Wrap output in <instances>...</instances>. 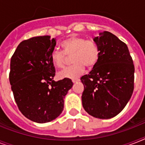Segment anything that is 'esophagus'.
I'll use <instances>...</instances> for the list:
<instances>
[{"label":"esophagus","mask_w":145,"mask_h":145,"mask_svg":"<svg viewBox=\"0 0 145 145\" xmlns=\"http://www.w3.org/2000/svg\"><path fill=\"white\" fill-rule=\"evenodd\" d=\"M80 81V79H73L72 82L73 83H77V82Z\"/></svg>","instance_id":"34e87169"}]
</instances>
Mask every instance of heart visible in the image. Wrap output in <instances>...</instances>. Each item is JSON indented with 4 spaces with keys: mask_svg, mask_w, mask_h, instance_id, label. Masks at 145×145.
<instances>
[{
    "mask_svg": "<svg viewBox=\"0 0 145 145\" xmlns=\"http://www.w3.org/2000/svg\"><path fill=\"white\" fill-rule=\"evenodd\" d=\"M63 52L55 50L51 52L50 59L52 65L56 68H63L68 59L71 56L72 65L59 71L58 75L61 79H75L84 72L86 66L93 68L98 63L100 57V48L93 40L77 36H72L61 43Z\"/></svg>",
    "mask_w": 145,
    "mask_h": 145,
    "instance_id": "obj_1",
    "label": "heart"
}]
</instances>
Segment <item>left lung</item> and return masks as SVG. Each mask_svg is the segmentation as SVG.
Returning a JSON list of instances; mask_svg holds the SVG:
<instances>
[{
	"mask_svg": "<svg viewBox=\"0 0 145 145\" xmlns=\"http://www.w3.org/2000/svg\"><path fill=\"white\" fill-rule=\"evenodd\" d=\"M100 48L98 63L80 78L83 107L89 114L110 119L123 110L134 90L135 67L124 42L108 31L93 39Z\"/></svg>",
	"mask_w": 145,
	"mask_h": 145,
	"instance_id": "obj_1",
	"label": "left lung"
}]
</instances>
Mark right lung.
<instances>
[{
  "mask_svg": "<svg viewBox=\"0 0 145 145\" xmlns=\"http://www.w3.org/2000/svg\"><path fill=\"white\" fill-rule=\"evenodd\" d=\"M56 44L50 36L22 41L11 57L9 79L19 110L38 123L52 121L61 114L64 99L73 86L71 80L55 81L56 68L50 55Z\"/></svg>",
  "mask_w": 145,
  "mask_h": 145,
  "instance_id": "obj_1",
  "label": "right lung"
}]
</instances>
